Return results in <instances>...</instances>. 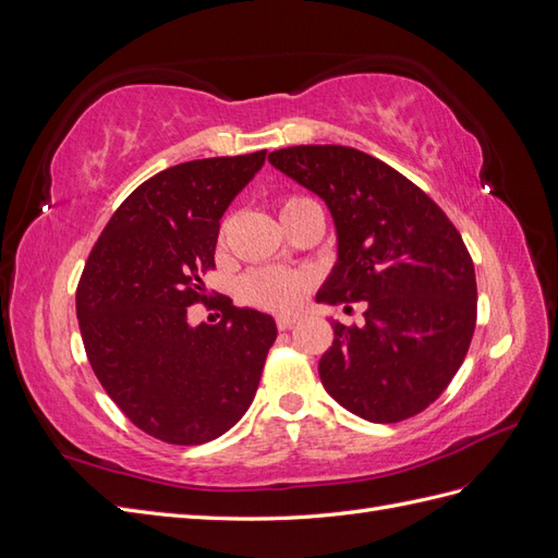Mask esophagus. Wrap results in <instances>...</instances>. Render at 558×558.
Listing matches in <instances>:
<instances>
[{
    "label": "esophagus",
    "instance_id": "1",
    "mask_svg": "<svg viewBox=\"0 0 558 558\" xmlns=\"http://www.w3.org/2000/svg\"><path fill=\"white\" fill-rule=\"evenodd\" d=\"M298 324V318L295 316H277V328L279 330H289V328H293Z\"/></svg>",
    "mask_w": 558,
    "mask_h": 558
}]
</instances>
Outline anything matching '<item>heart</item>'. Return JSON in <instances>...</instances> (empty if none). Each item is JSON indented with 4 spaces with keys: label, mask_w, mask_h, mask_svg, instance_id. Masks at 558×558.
<instances>
[{
    "label": "heart",
    "mask_w": 558,
    "mask_h": 558,
    "mask_svg": "<svg viewBox=\"0 0 558 558\" xmlns=\"http://www.w3.org/2000/svg\"><path fill=\"white\" fill-rule=\"evenodd\" d=\"M312 205V199L291 195L281 202V216L291 214L300 207ZM312 289V275L305 269H291V267H258L248 272L240 283V295L248 305L289 314L295 312Z\"/></svg>",
    "instance_id": "1"
}]
</instances>
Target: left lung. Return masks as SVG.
<instances>
[{
  "mask_svg": "<svg viewBox=\"0 0 558 558\" xmlns=\"http://www.w3.org/2000/svg\"><path fill=\"white\" fill-rule=\"evenodd\" d=\"M267 160L332 214L337 263L316 300L367 305L365 326L332 324L320 384L373 424L424 412L475 332V265L459 230L418 185L359 148L289 146Z\"/></svg>",
  "mask_w": 558,
  "mask_h": 558,
  "instance_id": "left-lung-1",
  "label": "left lung"
}]
</instances>
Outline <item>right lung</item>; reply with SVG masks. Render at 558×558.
<instances>
[{"label": "right lung", "mask_w": 558, "mask_h": 558, "mask_svg": "<svg viewBox=\"0 0 558 558\" xmlns=\"http://www.w3.org/2000/svg\"><path fill=\"white\" fill-rule=\"evenodd\" d=\"M267 150L170 167L134 189L99 234L76 289L88 361L109 398L140 430L170 445H202L230 430L256 396L269 314L234 307L214 327L187 324L207 301L221 216L256 177Z\"/></svg>", "instance_id": "obj_1"}]
</instances>
